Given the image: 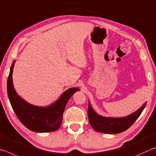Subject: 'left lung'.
I'll list each match as a JSON object with an SVG mask.
<instances>
[{
  "mask_svg": "<svg viewBox=\"0 0 156 156\" xmlns=\"http://www.w3.org/2000/svg\"><path fill=\"white\" fill-rule=\"evenodd\" d=\"M147 102L137 111L122 118H107L97 114L88 103V115L90 124L97 132L105 133H119L127 130L133 124L145 108Z\"/></svg>",
  "mask_w": 156,
  "mask_h": 156,
  "instance_id": "left-lung-1",
  "label": "left lung"
}]
</instances>
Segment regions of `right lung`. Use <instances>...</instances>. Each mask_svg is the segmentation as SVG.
Listing matches in <instances>:
<instances>
[{"label": "right lung", "mask_w": 156, "mask_h": 156, "mask_svg": "<svg viewBox=\"0 0 156 156\" xmlns=\"http://www.w3.org/2000/svg\"><path fill=\"white\" fill-rule=\"evenodd\" d=\"M15 61L12 63L7 80V94L11 105L20 122L29 129L34 132H51L59 129L62 122L63 113L68 100L77 88L67 90L59 99L48 107H37L26 102L16 93L12 81L13 68Z\"/></svg>", "instance_id": "right-lung-1"}]
</instances>
